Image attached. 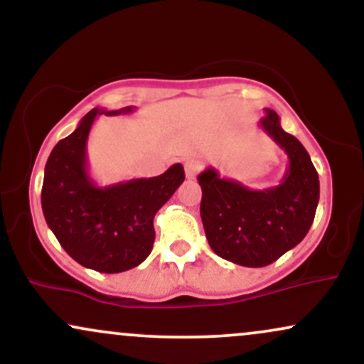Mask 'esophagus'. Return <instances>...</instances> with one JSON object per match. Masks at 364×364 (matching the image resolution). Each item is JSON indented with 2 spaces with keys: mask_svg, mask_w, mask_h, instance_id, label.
<instances>
[{
  "mask_svg": "<svg viewBox=\"0 0 364 364\" xmlns=\"http://www.w3.org/2000/svg\"><path fill=\"white\" fill-rule=\"evenodd\" d=\"M200 171H202V162L198 159H188L185 162V174L188 179H195Z\"/></svg>",
  "mask_w": 364,
  "mask_h": 364,
  "instance_id": "1",
  "label": "esophagus"
}]
</instances>
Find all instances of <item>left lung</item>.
Returning <instances> with one entry per match:
<instances>
[{
	"mask_svg": "<svg viewBox=\"0 0 364 364\" xmlns=\"http://www.w3.org/2000/svg\"><path fill=\"white\" fill-rule=\"evenodd\" d=\"M258 127L289 159L277 186L250 190L235 179L220 178L214 168L198 174L200 215L208 245L224 260L255 269L270 265L301 243L320 198L318 173L310 154L284 132L277 112L267 107Z\"/></svg>",
	"mask_w": 364,
	"mask_h": 364,
	"instance_id": "obj_1",
	"label": "left lung"
}]
</instances>
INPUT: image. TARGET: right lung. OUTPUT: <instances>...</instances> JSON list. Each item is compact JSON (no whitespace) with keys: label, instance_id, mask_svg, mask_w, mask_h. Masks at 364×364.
<instances>
[{"label":"right lung","instance_id":"add662e5","mask_svg":"<svg viewBox=\"0 0 364 364\" xmlns=\"http://www.w3.org/2000/svg\"><path fill=\"white\" fill-rule=\"evenodd\" d=\"M135 107H94L72 135L54 145L46 162L44 219L66 253L87 269L118 274L140 265L152 252L154 217L185 181L181 164L156 178L99 186L89 174L87 140L99 114H129Z\"/></svg>","mask_w":364,"mask_h":364}]
</instances>
